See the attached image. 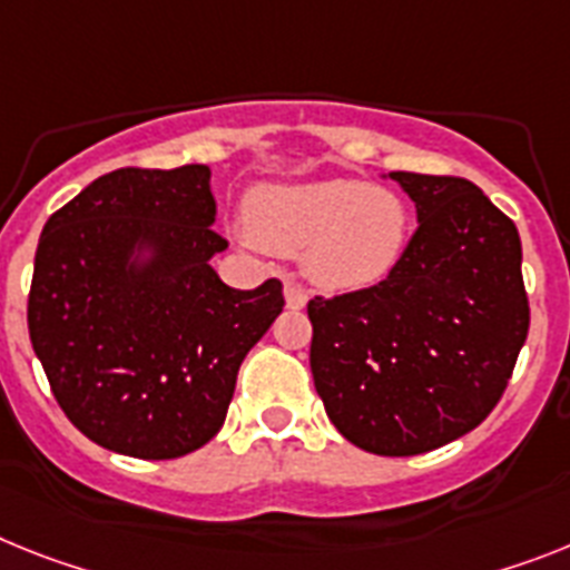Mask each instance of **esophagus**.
Returning <instances> with one entry per match:
<instances>
[{
  "label": "esophagus",
  "mask_w": 570,
  "mask_h": 570,
  "mask_svg": "<svg viewBox=\"0 0 570 570\" xmlns=\"http://www.w3.org/2000/svg\"><path fill=\"white\" fill-rule=\"evenodd\" d=\"M284 298H286V307H289V309H301L304 304H307V293H304L298 284H286L284 286Z\"/></svg>",
  "instance_id": "esophagus-1"
}]
</instances>
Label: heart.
I'll use <instances>...</instances> for the list:
<instances>
[{
  "label": "heart",
  "instance_id": "obj_1",
  "mask_svg": "<svg viewBox=\"0 0 570 570\" xmlns=\"http://www.w3.org/2000/svg\"><path fill=\"white\" fill-rule=\"evenodd\" d=\"M248 228L263 248L304 252V272L330 293H351L389 277L411 234V205L362 179L269 185L248 203Z\"/></svg>",
  "mask_w": 570,
  "mask_h": 570
}]
</instances>
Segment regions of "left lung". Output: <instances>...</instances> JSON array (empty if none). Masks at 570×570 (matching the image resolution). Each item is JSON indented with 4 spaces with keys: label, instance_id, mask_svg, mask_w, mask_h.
<instances>
[{
    "label": "left lung",
    "instance_id": "left-lung-1",
    "mask_svg": "<svg viewBox=\"0 0 570 570\" xmlns=\"http://www.w3.org/2000/svg\"><path fill=\"white\" fill-rule=\"evenodd\" d=\"M417 232L376 286L309 301L315 391L342 438L409 458L472 432L504 394L530 307L513 219L458 176L389 174Z\"/></svg>",
    "mask_w": 570,
    "mask_h": 570
}]
</instances>
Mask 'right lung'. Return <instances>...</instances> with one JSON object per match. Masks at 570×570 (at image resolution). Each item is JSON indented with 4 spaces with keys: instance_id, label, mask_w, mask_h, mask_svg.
Instances as JSON below:
<instances>
[{
    "instance_id": "right-lung-1",
    "label": "right lung",
    "mask_w": 570,
    "mask_h": 570,
    "mask_svg": "<svg viewBox=\"0 0 570 570\" xmlns=\"http://www.w3.org/2000/svg\"><path fill=\"white\" fill-rule=\"evenodd\" d=\"M208 165L121 167L40 234L28 333L55 400L98 446L170 461L226 423L246 353L284 309L281 281L234 289L212 257Z\"/></svg>"
}]
</instances>
